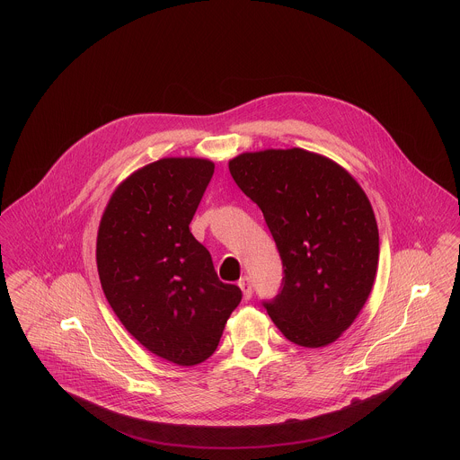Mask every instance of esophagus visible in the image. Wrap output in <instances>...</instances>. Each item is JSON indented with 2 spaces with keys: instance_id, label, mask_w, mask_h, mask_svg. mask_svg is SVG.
I'll return each mask as SVG.
<instances>
[{
  "instance_id": "obj_1",
  "label": "esophagus",
  "mask_w": 460,
  "mask_h": 460,
  "mask_svg": "<svg viewBox=\"0 0 460 460\" xmlns=\"http://www.w3.org/2000/svg\"><path fill=\"white\" fill-rule=\"evenodd\" d=\"M239 287H241V290H243V296H244V299H250V297H252V294H253V285H252V279H250L248 276L241 278V279H239Z\"/></svg>"
}]
</instances>
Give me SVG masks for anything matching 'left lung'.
I'll list each match as a JSON object with an SVG mask.
<instances>
[{"mask_svg": "<svg viewBox=\"0 0 460 460\" xmlns=\"http://www.w3.org/2000/svg\"><path fill=\"white\" fill-rule=\"evenodd\" d=\"M262 210L283 263L278 294L262 301L278 329L303 347H323L367 303L379 230L359 184L336 163L303 148L241 154L228 164Z\"/></svg>", "mask_w": 460, "mask_h": 460, "instance_id": "8db88e82", "label": "left lung"}]
</instances>
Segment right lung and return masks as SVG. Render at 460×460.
I'll list each match as a JSON object with an SVG mask.
<instances>
[{"label": "right lung", "instance_id": "obj_1", "mask_svg": "<svg viewBox=\"0 0 460 460\" xmlns=\"http://www.w3.org/2000/svg\"><path fill=\"white\" fill-rule=\"evenodd\" d=\"M207 159H159L124 181L97 235V269L108 303L150 352L191 367L217 349L243 299L219 281L190 223L212 179Z\"/></svg>", "mask_w": 460, "mask_h": 460}]
</instances>
